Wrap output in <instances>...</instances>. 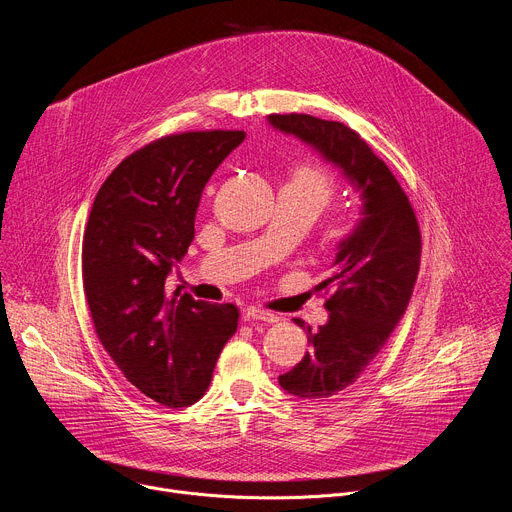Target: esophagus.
Returning a JSON list of instances; mask_svg holds the SVG:
<instances>
[{"label": "esophagus", "instance_id": "obj_1", "mask_svg": "<svg viewBox=\"0 0 512 512\" xmlns=\"http://www.w3.org/2000/svg\"><path fill=\"white\" fill-rule=\"evenodd\" d=\"M243 318L247 322H265V324H275L279 322V318L267 310H259V308H247L243 310Z\"/></svg>", "mask_w": 512, "mask_h": 512}]
</instances>
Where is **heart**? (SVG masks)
I'll return each mask as SVG.
<instances>
[{
    "instance_id": "obj_1",
    "label": "heart",
    "mask_w": 512,
    "mask_h": 512,
    "mask_svg": "<svg viewBox=\"0 0 512 512\" xmlns=\"http://www.w3.org/2000/svg\"><path fill=\"white\" fill-rule=\"evenodd\" d=\"M298 190H302L304 194H308L318 210H324L326 206H330L332 198H334V182L330 178V174L314 164H304L294 172V180H291Z\"/></svg>"
}]
</instances>
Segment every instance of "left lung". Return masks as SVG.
I'll return each mask as SVG.
<instances>
[{"label": "left lung", "mask_w": 512, "mask_h": 512, "mask_svg": "<svg viewBox=\"0 0 512 512\" xmlns=\"http://www.w3.org/2000/svg\"><path fill=\"white\" fill-rule=\"evenodd\" d=\"M267 121L336 166L360 198L358 223L338 243L332 273L318 285L330 294L328 322L312 330L296 320L310 352L279 377L289 395L318 401L350 387L403 318L417 281L421 235L407 194L356 131L298 113Z\"/></svg>", "instance_id": "left-lung-1"}]
</instances>
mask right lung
<instances>
[{"mask_svg":"<svg viewBox=\"0 0 512 512\" xmlns=\"http://www.w3.org/2000/svg\"><path fill=\"white\" fill-rule=\"evenodd\" d=\"M245 131L166 135L127 156L99 188L83 237V285L103 348L125 379L166 407L196 403L237 332L233 304L170 296L212 172Z\"/></svg>","mask_w":512,"mask_h":512,"instance_id":"1","label":"right lung"}]
</instances>
